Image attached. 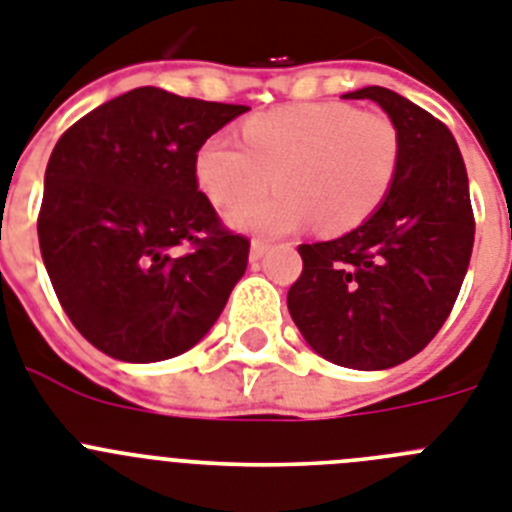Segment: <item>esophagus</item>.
<instances>
[{
  "label": "esophagus",
  "mask_w": 512,
  "mask_h": 512,
  "mask_svg": "<svg viewBox=\"0 0 512 512\" xmlns=\"http://www.w3.org/2000/svg\"><path fill=\"white\" fill-rule=\"evenodd\" d=\"M266 251H269V243H266V240H253V243H251V261L264 259Z\"/></svg>",
  "instance_id": "34e87169"
}]
</instances>
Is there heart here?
Wrapping results in <instances>:
<instances>
[{
    "instance_id": "1",
    "label": "heart",
    "mask_w": 512,
    "mask_h": 512,
    "mask_svg": "<svg viewBox=\"0 0 512 512\" xmlns=\"http://www.w3.org/2000/svg\"><path fill=\"white\" fill-rule=\"evenodd\" d=\"M243 139L246 147L222 134L204 139L196 183L220 209L236 207L230 225L259 235H285L310 222L323 235L355 230L383 204L401 160L388 116L336 100L256 113L243 124ZM272 182L282 195L245 204Z\"/></svg>"
}]
</instances>
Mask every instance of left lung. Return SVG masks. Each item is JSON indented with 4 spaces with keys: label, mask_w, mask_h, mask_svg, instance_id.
Instances as JSON below:
<instances>
[{
    "label": "left lung",
    "mask_w": 512,
    "mask_h": 512,
    "mask_svg": "<svg viewBox=\"0 0 512 512\" xmlns=\"http://www.w3.org/2000/svg\"><path fill=\"white\" fill-rule=\"evenodd\" d=\"M373 100L393 121L401 160L383 204L352 233L303 243L287 308L323 360L386 370L427 347L451 313L474 248L469 176L443 121L388 87Z\"/></svg>",
    "instance_id": "left-lung-1"
}]
</instances>
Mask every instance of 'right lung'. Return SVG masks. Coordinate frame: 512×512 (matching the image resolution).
Returning a JSON list of instances; mask_svg holds the SVG:
<instances>
[{"label":"right lung","instance_id":"add662e5","mask_svg":"<svg viewBox=\"0 0 512 512\" xmlns=\"http://www.w3.org/2000/svg\"><path fill=\"white\" fill-rule=\"evenodd\" d=\"M246 111L137 87L56 142L38 214L41 256L74 329L108 357L183 355L246 272L251 243L222 225L194 170L204 139Z\"/></svg>","mask_w":512,"mask_h":512}]
</instances>
